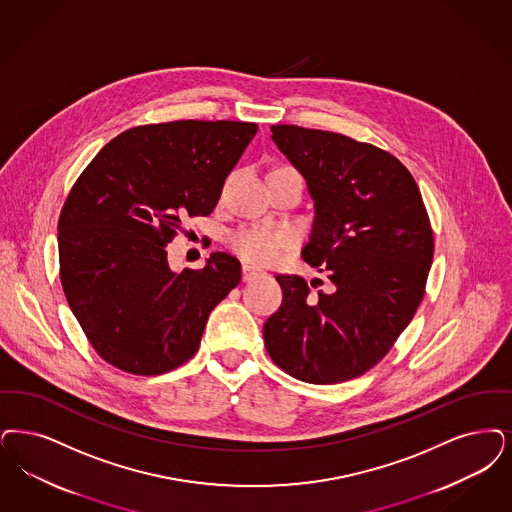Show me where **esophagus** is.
I'll list each match as a JSON object with an SVG mask.
<instances>
[{
	"mask_svg": "<svg viewBox=\"0 0 512 512\" xmlns=\"http://www.w3.org/2000/svg\"><path fill=\"white\" fill-rule=\"evenodd\" d=\"M259 274H261V270H259V268H255V266H242V280H244V282H251V280H255Z\"/></svg>",
	"mask_w": 512,
	"mask_h": 512,
	"instance_id": "34e87169",
	"label": "esophagus"
}]
</instances>
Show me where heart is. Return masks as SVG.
I'll list each match as a JSON object with an SVG mask.
<instances>
[{"label": "heart", "instance_id": "1", "mask_svg": "<svg viewBox=\"0 0 512 512\" xmlns=\"http://www.w3.org/2000/svg\"><path fill=\"white\" fill-rule=\"evenodd\" d=\"M293 244L295 234L276 226H240L228 236L230 249L255 265H270L278 261Z\"/></svg>", "mask_w": 512, "mask_h": 512}]
</instances>
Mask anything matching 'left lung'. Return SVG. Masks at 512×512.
Instances as JSON below:
<instances>
[{"mask_svg":"<svg viewBox=\"0 0 512 512\" xmlns=\"http://www.w3.org/2000/svg\"><path fill=\"white\" fill-rule=\"evenodd\" d=\"M270 131L307 179L316 217L301 255L329 286L312 293L297 274L276 276L284 299L265 322L266 352L299 381L343 383L381 362L421 305L434 255L429 213L387 150L299 125Z\"/></svg>","mask_w":512,"mask_h":512,"instance_id":"obj_1","label":"left lung"}]
</instances>
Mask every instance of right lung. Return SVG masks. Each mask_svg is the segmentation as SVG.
<instances>
[{"instance_id":"right-lung-1","label":"right lung","mask_w":512,"mask_h":512,"mask_svg":"<svg viewBox=\"0 0 512 512\" xmlns=\"http://www.w3.org/2000/svg\"><path fill=\"white\" fill-rule=\"evenodd\" d=\"M257 123L179 122L131 127L83 169L59 217L66 301L104 362L160 375L188 362L205 322L242 266L217 251L198 270L167 265L183 217H207Z\"/></svg>"}]
</instances>
